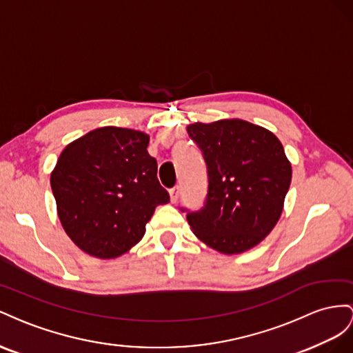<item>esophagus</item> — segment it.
<instances>
[{
    "instance_id": "esophagus-1",
    "label": "esophagus",
    "mask_w": 353,
    "mask_h": 353,
    "mask_svg": "<svg viewBox=\"0 0 353 353\" xmlns=\"http://www.w3.org/2000/svg\"><path fill=\"white\" fill-rule=\"evenodd\" d=\"M179 195H180V189L176 186V188H173V189H170V201L171 203H177V199H179Z\"/></svg>"
}]
</instances>
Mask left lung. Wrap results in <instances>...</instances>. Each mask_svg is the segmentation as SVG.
Masks as SVG:
<instances>
[{
    "label": "left lung",
    "mask_w": 353,
    "mask_h": 353,
    "mask_svg": "<svg viewBox=\"0 0 353 353\" xmlns=\"http://www.w3.org/2000/svg\"><path fill=\"white\" fill-rule=\"evenodd\" d=\"M188 134L203 150L208 195L188 223L198 239L223 254H241L260 244L283 214L291 163L268 128L230 118L195 123Z\"/></svg>",
    "instance_id": "1"
}]
</instances>
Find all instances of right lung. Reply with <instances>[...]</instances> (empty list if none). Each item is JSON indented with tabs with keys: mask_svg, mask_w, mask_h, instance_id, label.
I'll return each mask as SVG.
<instances>
[{
	"mask_svg": "<svg viewBox=\"0 0 353 353\" xmlns=\"http://www.w3.org/2000/svg\"><path fill=\"white\" fill-rule=\"evenodd\" d=\"M149 134L100 127L70 142L50 176L57 216L84 253L117 259L134 247L159 204L170 201L148 154Z\"/></svg>",
	"mask_w": 353,
	"mask_h": 353,
	"instance_id": "1",
	"label": "right lung"
}]
</instances>
